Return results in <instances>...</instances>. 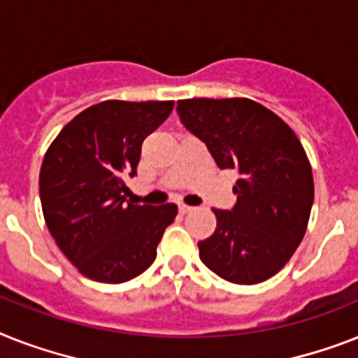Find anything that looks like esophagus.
Listing matches in <instances>:
<instances>
[{"label": "esophagus", "mask_w": 358, "mask_h": 358, "mask_svg": "<svg viewBox=\"0 0 358 358\" xmlns=\"http://www.w3.org/2000/svg\"><path fill=\"white\" fill-rule=\"evenodd\" d=\"M180 213H191V211H194V208H191V206H185V204H180Z\"/></svg>", "instance_id": "34e87169"}]
</instances>
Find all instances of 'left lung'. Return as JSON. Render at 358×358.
<instances>
[{
    "instance_id": "obj_1",
    "label": "left lung",
    "mask_w": 358,
    "mask_h": 358,
    "mask_svg": "<svg viewBox=\"0 0 358 358\" xmlns=\"http://www.w3.org/2000/svg\"><path fill=\"white\" fill-rule=\"evenodd\" d=\"M178 113L220 169L239 173L237 204L213 209L217 228L199 243L200 259L231 283L270 280L309 224L315 182L303 145L280 115L252 99H182Z\"/></svg>"
}]
</instances>
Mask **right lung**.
I'll list each match as a JSON object with an SVG mask.
<instances>
[{"label": "right lung", "instance_id": "add662e5", "mask_svg": "<svg viewBox=\"0 0 358 358\" xmlns=\"http://www.w3.org/2000/svg\"><path fill=\"white\" fill-rule=\"evenodd\" d=\"M174 101H103L73 117L53 139L40 169L49 234L83 275L124 283L149 268L174 204L124 202L143 139L173 112Z\"/></svg>", "mask_w": 358, "mask_h": 358}]
</instances>
